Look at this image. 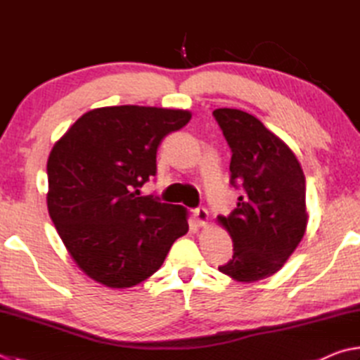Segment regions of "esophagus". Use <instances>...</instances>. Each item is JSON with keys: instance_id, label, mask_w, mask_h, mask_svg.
Listing matches in <instances>:
<instances>
[{"instance_id": "34e87169", "label": "esophagus", "mask_w": 360, "mask_h": 360, "mask_svg": "<svg viewBox=\"0 0 360 360\" xmlns=\"http://www.w3.org/2000/svg\"><path fill=\"white\" fill-rule=\"evenodd\" d=\"M194 219H195V222H198V226L199 227H203L207 224V221H208V212H207V208H203V207H198L194 210Z\"/></svg>"}]
</instances>
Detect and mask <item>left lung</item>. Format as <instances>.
<instances>
[{
    "label": "left lung",
    "mask_w": 360,
    "mask_h": 360,
    "mask_svg": "<svg viewBox=\"0 0 360 360\" xmlns=\"http://www.w3.org/2000/svg\"><path fill=\"white\" fill-rule=\"evenodd\" d=\"M213 116L232 150L230 185L241 191L232 213L218 216L233 241L219 271L260 281L282 268L306 232V177L295 153L252 114L221 108Z\"/></svg>",
    "instance_id": "1"
}]
</instances>
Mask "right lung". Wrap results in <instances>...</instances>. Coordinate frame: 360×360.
<instances>
[{
    "mask_svg": "<svg viewBox=\"0 0 360 360\" xmlns=\"http://www.w3.org/2000/svg\"><path fill=\"white\" fill-rule=\"evenodd\" d=\"M191 114L108 106L81 116L46 162L50 218L72 259L106 287L138 285L188 232L186 210L141 195L157 175V150Z\"/></svg>",
    "mask_w": 360,
    "mask_h": 360,
    "instance_id": "1",
    "label": "right lung"
}]
</instances>
